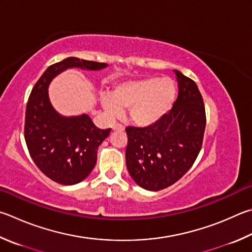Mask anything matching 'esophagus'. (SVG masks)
<instances>
[{
  "mask_svg": "<svg viewBox=\"0 0 252 252\" xmlns=\"http://www.w3.org/2000/svg\"><path fill=\"white\" fill-rule=\"evenodd\" d=\"M112 129H113V130H120V131H123V130H125V126H123L122 125H120V123H116V125H113Z\"/></svg>",
  "mask_w": 252,
  "mask_h": 252,
  "instance_id": "34e87169",
  "label": "esophagus"
}]
</instances>
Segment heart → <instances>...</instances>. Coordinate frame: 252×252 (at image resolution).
I'll use <instances>...</instances> for the list:
<instances>
[{
    "label": "heart",
    "mask_w": 252,
    "mask_h": 252,
    "mask_svg": "<svg viewBox=\"0 0 252 252\" xmlns=\"http://www.w3.org/2000/svg\"><path fill=\"white\" fill-rule=\"evenodd\" d=\"M176 98V85L171 78H146L117 86L111 94L103 95L102 107L108 116L120 117L130 108V118L140 126L161 120L172 110Z\"/></svg>",
    "instance_id": "1"
}]
</instances>
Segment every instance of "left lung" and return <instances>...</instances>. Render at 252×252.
Here are the masks:
<instances>
[{
  "label": "left lung",
  "mask_w": 252,
  "mask_h": 252,
  "mask_svg": "<svg viewBox=\"0 0 252 252\" xmlns=\"http://www.w3.org/2000/svg\"><path fill=\"white\" fill-rule=\"evenodd\" d=\"M178 97L172 110L146 127L127 126L126 167L142 189L161 190L193 166L206 126L203 97L195 81L175 70Z\"/></svg>",
  "instance_id": "8db88e82"
}]
</instances>
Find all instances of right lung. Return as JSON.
I'll return each instance as SVG.
<instances>
[{"label":"right lung","mask_w":252,"mask_h":252,"mask_svg":"<svg viewBox=\"0 0 252 252\" xmlns=\"http://www.w3.org/2000/svg\"><path fill=\"white\" fill-rule=\"evenodd\" d=\"M104 63L68 57L45 70L32 89L25 112L24 136L29 152L40 171L62 185H74L89 175L97 151L111 129H99L87 114L63 117L50 104L48 86L67 68L99 70Z\"/></svg>","instance_id":"right-lung-1"}]
</instances>
